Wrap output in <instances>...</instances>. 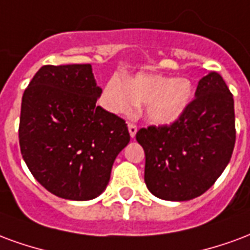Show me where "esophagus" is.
Listing matches in <instances>:
<instances>
[{
    "label": "esophagus",
    "mask_w": 250,
    "mask_h": 250,
    "mask_svg": "<svg viewBox=\"0 0 250 250\" xmlns=\"http://www.w3.org/2000/svg\"><path fill=\"white\" fill-rule=\"evenodd\" d=\"M127 129H129V133H130V137H134L136 133H137V125L136 124H127Z\"/></svg>",
    "instance_id": "1"
}]
</instances>
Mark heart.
Instances as JSON below:
<instances>
[{
    "label": "heart",
    "instance_id": "b5f03b06",
    "mask_svg": "<svg viewBox=\"0 0 250 250\" xmlns=\"http://www.w3.org/2000/svg\"><path fill=\"white\" fill-rule=\"evenodd\" d=\"M193 87L187 78L137 74L124 81L112 77L104 92L105 105L113 113L130 114L145 105V116L153 124L170 125L183 116L192 101Z\"/></svg>",
    "mask_w": 250,
    "mask_h": 250
}]
</instances>
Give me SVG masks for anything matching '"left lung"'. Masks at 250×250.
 <instances>
[{"mask_svg":"<svg viewBox=\"0 0 250 250\" xmlns=\"http://www.w3.org/2000/svg\"><path fill=\"white\" fill-rule=\"evenodd\" d=\"M145 184L158 198L188 201L216 183L236 143L233 94L217 72L200 80L196 97L176 123L141 127Z\"/></svg>","mask_w":250,"mask_h":250,"instance_id":"obj_1","label":"left lung"}]
</instances>
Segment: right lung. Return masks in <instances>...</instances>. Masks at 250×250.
<instances>
[{"mask_svg":"<svg viewBox=\"0 0 250 250\" xmlns=\"http://www.w3.org/2000/svg\"><path fill=\"white\" fill-rule=\"evenodd\" d=\"M101 93L90 63L43 65L23 92L21 154L33 177L58 197L101 194L130 141L125 120L96 105Z\"/></svg>","mask_w":250,"mask_h":250,"instance_id":"1","label":"right lung"}]
</instances>
